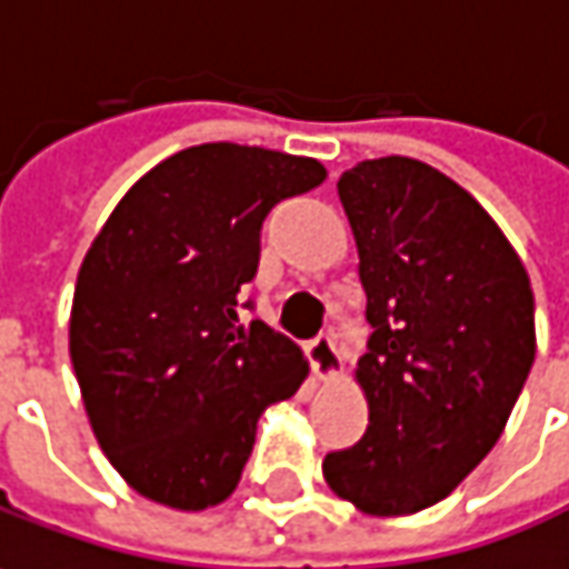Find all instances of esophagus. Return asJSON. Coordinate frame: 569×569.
Returning a JSON list of instances; mask_svg holds the SVG:
<instances>
[{"label":"esophagus","mask_w":569,"mask_h":569,"mask_svg":"<svg viewBox=\"0 0 569 569\" xmlns=\"http://www.w3.org/2000/svg\"><path fill=\"white\" fill-rule=\"evenodd\" d=\"M309 362H311V372H315L318 379H333V376L340 372L343 357H340V350H337V343H333L331 333H321V337H315V340H311Z\"/></svg>","instance_id":"34e87169"}]
</instances>
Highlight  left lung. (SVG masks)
Segmentation results:
<instances>
[{
  "mask_svg": "<svg viewBox=\"0 0 569 569\" xmlns=\"http://www.w3.org/2000/svg\"><path fill=\"white\" fill-rule=\"evenodd\" d=\"M337 193L357 238L369 427L325 481L369 516L446 500L507 427L535 362L529 273L483 207L430 164L359 161Z\"/></svg>",
  "mask_w": 569,
  "mask_h": 569,
  "instance_id": "left-lung-1",
  "label": "left lung"
}]
</instances>
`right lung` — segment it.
Masks as SVG:
<instances>
[{"label": "right lung", "instance_id": "1", "mask_svg": "<svg viewBox=\"0 0 569 569\" xmlns=\"http://www.w3.org/2000/svg\"><path fill=\"white\" fill-rule=\"evenodd\" d=\"M325 164L260 146L203 142L156 164L91 241L69 318L88 423L120 478L171 509L222 503L263 410L299 391V347L241 321L260 226Z\"/></svg>", "mask_w": 569, "mask_h": 569}]
</instances>
